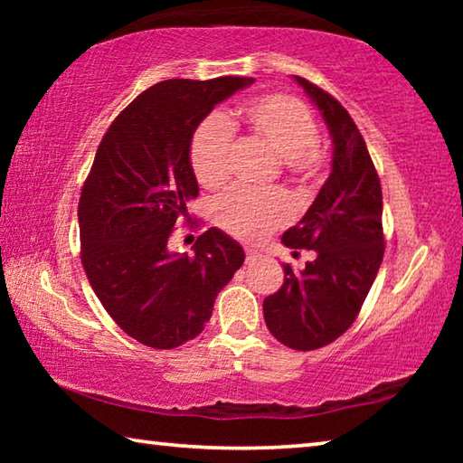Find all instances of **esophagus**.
Returning <instances> with one entry per match:
<instances>
[{
  "label": "esophagus",
  "mask_w": 463,
  "mask_h": 463,
  "mask_svg": "<svg viewBox=\"0 0 463 463\" xmlns=\"http://www.w3.org/2000/svg\"><path fill=\"white\" fill-rule=\"evenodd\" d=\"M245 255H247V263H253L261 257V253H257L253 249H245Z\"/></svg>",
  "instance_id": "34e87169"
}]
</instances>
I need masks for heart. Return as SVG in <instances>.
Listing matches in <instances>:
<instances>
[{"instance_id":"b5f03b06","label":"heart","mask_w":463,"mask_h":463,"mask_svg":"<svg viewBox=\"0 0 463 463\" xmlns=\"http://www.w3.org/2000/svg\"><path fill=\"white\" fill-rule=\"evenodd\" d=\"M245 127L281 156L286 174L312 187L325 169V148L307 104L288 93H263L226 116L202 120L190 138V167L198 184L218 190L231 174L232 128ZM294 206L279 190L250 192L234 187L214 202V222L232 237L257 242L292 222Z\"/></svg>"}]
</instances>
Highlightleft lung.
I'll return each instance as SVG.
<instances>
[{
	"label": "left lung",
	"instance_id": "left-lung-1",
	"mask_svg": "<svg viewBox=\"0 0 463 463\" xmlns=\"http://www.w3.org/2000/svg\"><path fill=\"white\" fill-rule=\"evenodd\" d=\"M333 137V171L308 213L284 232V245L315 250L302 271L284 263V284L263 300L269 333L296 351H312L355 323L383 260L382 185L362 132L331 93L296 75Z\"/></svg>",
	"mask_w": 463,
	"mask_h": 463
}]
</instances>
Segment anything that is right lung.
I'll return each instance as SVG.
<instances>
[{"label":"right lung","mask_w":463,"mask_h":463,"mask_svg":"<svg viewBox=\"0 0 463 463\" xmlns=\"http://www.w3.org/2000/svg\"><path fill=\"white\" fill-rule=\"evenodd\" d=\"M250 77L167 80L116 116L81 187V263L114 323L138 343L174 349L198 336L245 253L208 229L192 255L169 250L187 202L198 195L190 138L216 104Z\"/></svg>","instance_id":"right-lung-1"}]
</instances>
